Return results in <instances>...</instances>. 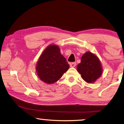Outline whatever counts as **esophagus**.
I'll return each instance as SVG.
<instances>
[{"label":"esophagus","instance_id":"esophagus-1","mask_svg":"<svg viewBox=\"0 0 124 124\" xmlns=\"http://www.w3.org/2000/svg\"><path fill=\"white\" fill-rule=\"evenodd\" d=\"M70 67H75L76 65V62H72V63H70Z\"/></svg>","mask_w":124,"mask_h":124}]
</instances>
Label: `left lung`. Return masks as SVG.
<instances>
[{"instance_id":"left-lung-1","label":"left lung","mask_w":124,"mask_h":124,"mask_svg":"<svg viewBox=\"0 0 124 124\" xmlns=\"http://www.w3.org/2000/svg\"><path fill=\"white\" fill-rule=\"evenodd\" d=\"M83 80L89 84L95 82L102 74V64L96 55L88 51L83 54L77 67Z\"/></svg>"}]
</instances>
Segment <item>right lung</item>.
Wrapping results in <instances>:
<instances>
[{
    "label": "right lung",
    "mask_w": 124,
    "mask_h": 124,
    "mask_svg": "<svg viewBox=\"0 0 124 124\" xmlns=\"http://www.w3.org/2000/svg\"><path fill=\"white\" fill-rule=\"evenodd\" d=\"M69 67L66 59L61 53L60 47L51 44L40 56L36 70L40 80L47 84H52L60 80Z\"/></svg>",
    "instance_id": "1"
}]
</instances>
